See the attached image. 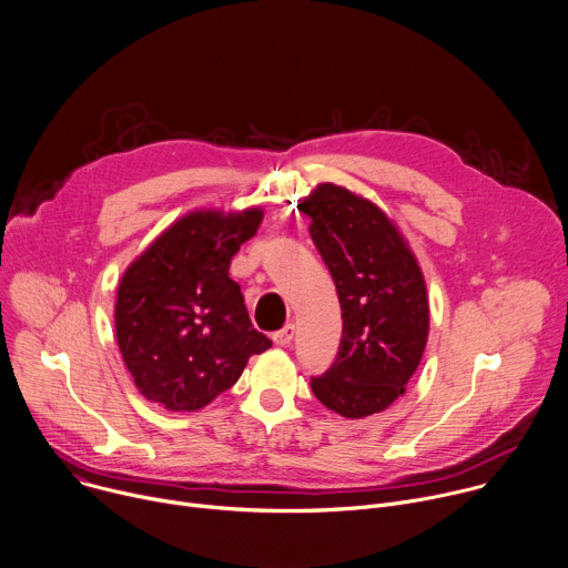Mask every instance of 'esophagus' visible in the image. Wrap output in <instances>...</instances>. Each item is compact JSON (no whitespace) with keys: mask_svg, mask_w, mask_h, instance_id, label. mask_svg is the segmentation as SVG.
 Wrapping results in <instances>:
<instances>
[{"mask_svg":"<svg viewBox=\"0 0 568 568\" xmlns=\"http://www.w3.org/2000/svg\"><path fill=\"white\" fill-rule=\"evenodd\" d=\"M293 337H295V326H293V324H286L282 331H275V333H273V343H275L277 347H288V345L293 343Z\"/></svg>","mask_w":568,"mask_h":568,"instance_id":"obj_1","label":"esophagus"}]
</instances>
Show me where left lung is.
<instances>
[{"label":"left lung","mask_w":568,"mask_h":568,"mask_svg":"<svg viewBox=\"0 0 568 568\" xmlns=\"http://www.w3.org/2000/svg\"><path fill=\"white\" fill-rule=\"evenodd\" d=\"M297 210L311 216V240L343 308L337 358L311 389L345 418L378 414L405 394L427 345L423 271L398 225L343 185L320 183Z\"/></svg>","instance_id":"obj_1"}]
</instances>
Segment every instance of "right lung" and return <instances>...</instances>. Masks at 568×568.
Instances as JSON below:
<instances>
[{
    "mask_svg": "<svg viewBox=\"0 0 568 568\" xmlns=\"http://www.w3.org/2000/svg\"><path fill=\"white\" fill-rule=\"evenodd\" d=\"M262 207L192 210L123 273L116 339L136 389L170 412H196L233 387L273 343L253 328L231 260L255 237Z\"/></svg>",
    "mask_w": 568,
    "mask_h": 568,
    "instance_id": "add662e5",
    "label": "right lung"
}]
</instances>
